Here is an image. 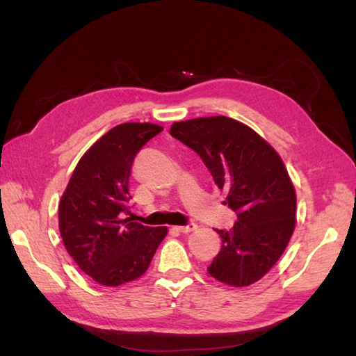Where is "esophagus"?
<instances>
[{"label": "esophagus", "instance_id": "esophagus-1", "mask_svg": "<svg viewBox=\"0 0 356 356\" xmlns=\"http://www.w3.org/2000/svg\"><path fill=\"white\" fill-rule=\"evenodd\" d=\"M176 229L179 232H182V234H188V232H193L194 229H197V225H195V223H188L185 226H177Z\"/></svg>", "mask_w": 356, "mask_h": 356}]
</instances>
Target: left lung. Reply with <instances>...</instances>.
<instances>
[{"instance_id":"obj_1","label":"left lung","mask_w":356,"mask_h":356,"mask_svg":"<svg viewBox=\"0 0 356 356\" xmlns=\"http://www.w3.org/2000/svg\"><path fill=\"white\" fill-rule=\"evenodd\" d=\"M170 134L202 157L237 214L229 231L214 229L222 249L209 264L211 277L234 287L259 282L295 229L297 195L282 157L252 128L226 116L174 122Z\"/></svg>"}]
</instances>
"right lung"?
Wrapping results in <instances>:
<instances>
[{
  "instance_id": "obj_1",
  "label": "right lung",
  "mask_w": 356,
  "mask_h": 356,
  "mask_svg": "<svg viewBox=\"0 0 356 356\" xmlns=\"http://www.w3.org/2000/svg\"><path fill=\"white\" fill-rule=\"evenodd\" d=\"M163 130L148 122L111 128L81 157L59 202V232L74 263L102 286L145 274L166 226L149 228L124 214L131 166L145 143Z\"/></svg>"
}]
</instances>
